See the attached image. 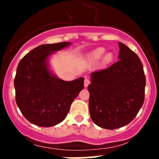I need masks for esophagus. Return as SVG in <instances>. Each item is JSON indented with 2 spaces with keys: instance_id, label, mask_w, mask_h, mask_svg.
Returning <instances> with one entry per match:
<instances>
[{
  "instance_id": "esophagus-1",
  "label": "esophagus",
  "mask_w": 159,
  "mask_h": 159,
  "mask_svg": "<svg viewBox=\"0 0 159 159\" xmlns=\"http://www.w3.org/2000/svg\"><path fill=\"white\" fill-rule=\"evenodd\" d=\"M89 84H90V80L87 78H86L84 79V87H87Z\"/></svg>"
}]
</instances>
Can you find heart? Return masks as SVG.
I'll list each match as a JSON object with an SVG mask.
<instances>
[{
	"label": "heart",
	"instance_id": "heart-1",
	"mask_svg": "<svg viewBox=\"0 0 159 159\" xmlns=\"http://www.w3.org/2000/svg\"><path fill=\"white\" fill-rule=\"evenodd\" d=\"M105 48H102V47H100V48L95 49V50L93 51L92 52L90 53V54H89V59L93 62H97L98 60L102 57V56L105 54ZM112 60H113L112 53L108 52L103 56L101 63L102 64L106 65V64H108V63H110L112 61Z\"/></svg>",
	"mask_w": 159,
	"mask_h": 159
}]
</instances>
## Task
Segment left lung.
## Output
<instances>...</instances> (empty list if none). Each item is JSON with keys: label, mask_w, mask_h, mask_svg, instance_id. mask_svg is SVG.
<instances>
[{"label": "left lung", "mask_w": 159, "mask_h": 159, "mask_svg": "<svg viewBox=\"0 0 159 159\" xmlns=\"http://www.w3.org/2000/svg\"><path fill=\"white\" fill-rule=\"evenodd\" d=\"M118 44L119 61L91 72L88 86L91 119L98 126L111 130L134 120L143 104L146 86L140 58L125 44Z\"/></svg>", "instance_id": "left-lung-1"}]
</instances>
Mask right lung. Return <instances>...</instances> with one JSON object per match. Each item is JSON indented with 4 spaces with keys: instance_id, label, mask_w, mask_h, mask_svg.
<instances>
[{
    "instance_id": "add662e5",
    "label": "right lung",
    "mask_w": 159,
    "mask_h": 159,
    "mask_svg": "<svg viewBox=\"0 0 159 159\" xmlns=\"http://www.w3.org/2000/svg\"><path fill=\"white\" fill-rule=\"evenodd\" d=\"M70 45L65 42L39 45L18 65L14 79L16 101L23 116L34 125L51 127L61 123L83 90L84 78L66 81L50 69V56Z\"/></svg>"
}]
</instances>
